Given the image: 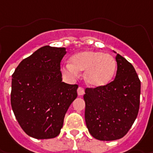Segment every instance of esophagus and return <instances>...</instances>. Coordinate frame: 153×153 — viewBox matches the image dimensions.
Wrapping results in <instances>:
<instances>
[{
  "label": "esophagus",
  "mask_w": 153,
  "mask_h": 153,
  "mask_svg": "<svg viewBox=\"0 0 153 153\" xmlns=\"http://www.w3.org/2000/svg\"><path fill=\"white\" fill-rule=\"evenodd\" d=\"M77 91H78V95H83L85 94V89L84 88L82 87V86H79L78 88V90H77Z\"/></svg>",
  "instance_id": "esophagus-1"
}]
</instances>
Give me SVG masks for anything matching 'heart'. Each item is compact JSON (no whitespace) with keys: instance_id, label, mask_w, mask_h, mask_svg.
Wrapping results in <instances>:
<instances>
[{"instance_id":"obj_1","label":"heart","mask_w":153,"mask_h":153,"mask_svg":"<svg viewBox=\"0 0 153 153\" xmlns=\"http://www.w3.org/2000/svg\"><path fill=\"white\" fill-rule=\"evenodd\" d=\"M70 62L63 68L64 73L75 77L78 75V71H85V79L92 87L108 85L113 78L117 67L113 56L98 51L77 53L71 57Z\"/></svg>"}]
</instances>
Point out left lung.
<instances>
[{
	"label": "left lung",
	"mask_w": 153,
	"mask_h": 153,
	"mask_svg": "<svg viewBox=\"0 0 153 153\" xmlns=\"http://www.w3.org/2000/svg\"><path fill=\"white\" fill-rule=\"evenodd\" d=\"M115 78L102 87L86 88L85 119L88 132L102 141L121 139L138 115L141 82L132 65L117 54Z\"/></svg>",
	"instance_id": "8db88e82"
}]
</instances>
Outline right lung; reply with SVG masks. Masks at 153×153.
Here are the masks:
<instances>
[{"label": "right lung", "mask_w": 153, "mask_h": 153, "mask_svg": "<svg viewBox=\"0 0 153 153\" xmlns=\"http://www.w3.org/2000/svg\"><path fill=\"white\" fill-rule=\"evenodd\" d=\"M65 48L46 45L25 58L12 75L10 103L21 128L29 136L52 139L59 135L64 118L77 98L78 85L62 82Z\"/></svg>", "instance_id": "right-lung-1"}]
</instances>
